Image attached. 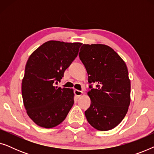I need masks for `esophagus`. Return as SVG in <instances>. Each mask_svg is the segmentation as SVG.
I'll return each mask as SVG.
<instances>
[{"mask_svg": "<svg viewBox=\"0 0 154 154\" xmlns=\"http://www.w3.org/2000/svg\"><path fill=\"white\" fill-rule=\"evenodd\" d=\"M74 94H75V95L77 98H79L80 97H81L82 94H83V92L81 91V90H74Z\"/></svg>", "mask_w": 154, "mask_h": 154, "instance_id": "esophagus-1", "label": "esophagus"}]
</instances>
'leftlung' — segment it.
<instances>
[{
  "label": "left lung",
  "mask_w": 154,
  "mask_h": 154,
  "mask_svg": "<svg viewBox=\"0 0 154 154\" xmlns=\"http://www.w3.org/2000/svg\"><path fill=\"white\" fill-rule=\"evenodd\" d=\"M79 57L88 74L90 106L87 121L95 129L106 131L123 121L130 103V81L125 63L108 45L83 44Z\"/></svg>",
  "instance_id": "left-lung-1"
}]
</instances>
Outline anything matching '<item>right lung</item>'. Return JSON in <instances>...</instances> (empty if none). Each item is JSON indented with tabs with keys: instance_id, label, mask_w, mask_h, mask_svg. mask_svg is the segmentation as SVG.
<instances>
[{
	"instance_id": "obj_1",
	"label": "right lung",
	"mask_w": 154,
	"mask_h": 154,
	"mask_svg": "<svg viewBox=\"0 0 154 154\" xmlns=\"http://www.w3.org/2000/svg\"><path fill=\"white\" fill-rule=\"evenodd\" d=\"M81 45L50 41L29 57L22 79V98L27 114L40 127L58 125L73 105V90L54 85L64 77Z\"/></svg>"
}]
</instances>
